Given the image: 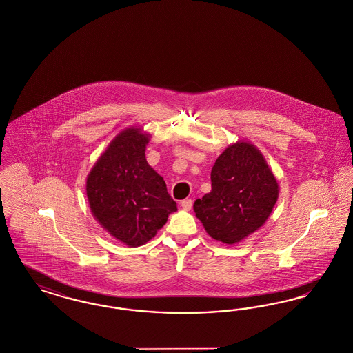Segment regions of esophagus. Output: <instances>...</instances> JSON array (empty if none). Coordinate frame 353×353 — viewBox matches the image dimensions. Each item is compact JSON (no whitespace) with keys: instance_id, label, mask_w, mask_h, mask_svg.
Returning <instances> with one entry per match:
<instances>
[{"instance_id":"34e87169","label":"esophagus","mask_w":353,"mask_h":353,"mask_svg":"<svg viewBox=\"0 0 353 353\" xmlns=\"http://www.w3.org/2000/svg\"><path fill=\"white\" fill-rule=\"evenodd\" d=\"M181 207L185 210V211H190L192 208V200L184 199L181 201Z\"/></svg>"}]
</instances>
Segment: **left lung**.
Returning a JSON list of instances; mask_svg holds the SVG:
<instances>
[{
    "instance_id": "8db88e82",
    "label": "left lung",
    "mask_w": 353,
    "mask_h": 353,
    "mask_svg": "<svg viewBox=\"0 0 353 353\" xmlns=\"http://www.w3.org/2000/svg\"><path fill=\"white\" fill-rule=\"evenodd\" d=\"M212 190L195 200L194 211L207 233L234 244L259 230L278 199V183L262 154L248 142H237L216 159Z\"/></svg>"
}]
</instances>
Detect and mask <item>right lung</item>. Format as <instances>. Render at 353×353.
Here are the masks:
<instances>
[{"label":"right lung","mask_w":353,"mask_h":353,"mask_svg":"<svg viewBox=\"0 0 353 353\" xmlns=\"http://www.w3.org/2000/svg\"><path fill=\"white\" fill-rule=\"evenodd\" d=\"M149 136L141 129L121 132L108 146L87 178L93 216L117 240L143 245L161 230L176 203L146 162Z\"/></svg>","instance_id":"1"}]
</instances>
